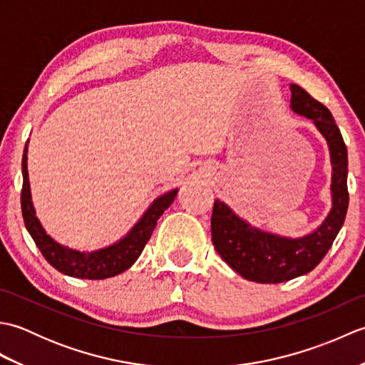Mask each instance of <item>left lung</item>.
<instances>
[{"label":"left lung","mask_w":365,"mask_h":365,"mask_svg":"<svg viewBox=\"0 0 365 365\" xmlns=\"http://www.w3.org/2000/svg\"><path fill=\"white\" fill-rule=\"evenodd\" d=\"M290 110L311 119L327 139L331 158V208L327 218L302 237H284L252 226L216 199L212 215V240L216 252L247 281L279 284L312 271L327 255L348 210V155L336 120L324 105L298 84H290Z\"/></svg>","instance_id":"8db88e82"}]
</instances>
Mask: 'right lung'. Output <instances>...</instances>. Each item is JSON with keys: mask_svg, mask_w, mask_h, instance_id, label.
Returning a JSON list of instances; mask_svg holds the SVG:
<instances>
[{"mask_svg": "<svg viewBox=\"0 0 365 365\" xmlns=\"http://www.w3.org/2000/svg\"><path fill=\"white\" fill-rule=\"evenodd\" d=\"M28 143L29 141H26L21 160V213L26 230L33 237L36 246L41 250L46 262L53 268H56L59 273L78 279H94V281L118 276L128 269L138 260L139 255H141L145 243L152 237V232L155 226H157L160 216L174 202L178 188L170 190L155 199L145 208V212L136 221L135 226L115 243L100 247V250L96 251L73 250V247L61 245L53 237L46 234V230L37 218L33 197H31L28 177Z\"/></svg>", "mask_w": 365, "mask_h": 365, "instance_id": "1", "label": "right lung"}]
</instances>
